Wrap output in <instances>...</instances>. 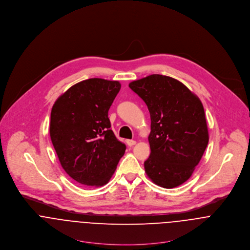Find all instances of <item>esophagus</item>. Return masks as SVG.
<instances>
[{
	"label": "esophagus",
	"instance_id": "obj_1",
	"mask_svg": "<svg viewBox=\"0 0 250 250\" xmlns=\"http://www.w3.org/2000/svg\"><path fill=\"white\" fill-rule=\"evenodd\" d=\"M136 143H136V141H133V140H128V141H127V144H128L130 147L134 146Z\"/></svg>",
	"mask_w": 250,
	"mask_h": 250
}]
</instances>
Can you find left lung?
<instances>
[{"label":"left lung","instance_id":"1","mask_svg":"<svg viewBox=\"0 0 250 250\" xmlns=\"http://www.w3.org/2000/svg\"><path fill=\"white\" fill-rule=\"evenodd\" d=\"M129 86L150 112L151 153L144 162L145 172L160 187H178L191 176L208 145L203 105L184 83L168 76L153 74Z\"/></svg>","mask_w":250,"mask_h":250}]
</instances>
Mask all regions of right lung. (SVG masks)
Instances as JSON below:
<instances>
[{
  "label": "right lung",
  "instance_id": "add662e5",
  "mask_svg": "<svg viewBox=\"0 0 250 250\" xmlns=\"http://www.w3.org/2000/svg\"><path fill=\"white\" fill-rule=\"evenodd\" d=\"M120 87L117 81L84 80L52 107L51 141L64 171L82 185H106L125 153L126 145L114 136L107 116Z\"/></svg>",
  "mask_w": 250,
  "mask_h": 250
}]
</instances>
